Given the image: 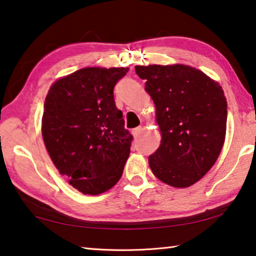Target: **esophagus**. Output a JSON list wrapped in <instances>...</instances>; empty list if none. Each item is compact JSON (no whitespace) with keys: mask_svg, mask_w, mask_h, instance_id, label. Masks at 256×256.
I'll use <instances>...</instances> for the list:
<instances>
[{"mask_svg":"<svg viewBox=\"0 0 256 256\" xmlns=\"http://www.w3.org/2000/svg\"><path fill=\"white\" fill-rule=\"evenodd\" d=\"M141 131H142V128H141V126L133 128V130H132V136H133L134 138H138V134L141 133Z\"/></svg>","mask_w":256,"mask_h":256,"instance_id":"34e87169","label":"esophagus"}]
</instances>
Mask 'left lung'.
Masks as SVG:
<instances>
[{
    "label": "left lung",
    "mask_w": 256,
    "mask_h": 256,
    "mask_svg": "<svg viewBox=\"0 0 256 256\" xmlns=\"http://www.w3.org/2000/svg\"><path fill=\"white\" fill-rule=\"evenodd\" d=\"M156 106L162 142L149 157L159 180L172 188L196 184L211 170L224 144L227 100L218 82L184 64L136 66Z\"/></svg>",
    "instance_id": "8db88e82"
}]
</instances>
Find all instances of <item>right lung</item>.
<instances>
[{
    "label": "right lung",
    "mask_w": 256,
    "mask_h": 256,
    "mask_svg": "<svg viewBox=\"0 0 256 256\" xmlns=\"http://www.w3.org/2000/svg\"><path fill=\"white\" fill-rule=\"evenodd\" d=\"M128 68H84L56 80L47 92L42 134L68 184L98 196L123 174L133 136L124 128L112 89Z\"/></svg>",
    "instance_id": "add662e5"
}]
</instances>
